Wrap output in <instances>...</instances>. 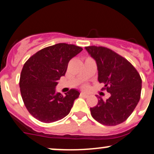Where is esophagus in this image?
Returning <instances> with one entry per match:
<instances>
[{
    "label": "esophagus",
    "mask_w": 154,
    "mask_h": 154,
    "mask_svg": "<svg viewBox=\"0 0 154 154\" xmlns=\"http://www.w3.org/2000/svg\"><path fill=\"white\" fill-rule=\"evenodd\" d=\"M80 96H82V97H88V96H89V94H87V93H85V92H81L80 93Z\"/></svg>",
    "instance_id": "obj_1"
}]
</instances>
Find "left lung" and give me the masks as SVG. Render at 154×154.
<instances>
[{
    "mask_svg": "<svg viewBox=\"0 0 154 154\" xmlns=\"http://www.w3.org/2000/svg\"><path fill=\"white\" fill-rule=\"evenodd\" d=\"M85 48L97 63L98 81L104 84L102 90L111 94L106 100L99 97L97 104L90 108L91 116L103 125H119L127 120L140 100V75L128 60L109 48Z\"/></svg>",
    "mask_w": 154,
    "mask_h": 154,
    "instance_id": "8db88e82",
    "label": "left lung"
}]
</instances>
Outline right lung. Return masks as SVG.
I'll list each match as a JSON object with an SVG mask.
<instances>
[{
    "mask_svg": "<svg viewBox=\"0 0 154 154\" xmlns=\"http://www.w3.org/2000/svg\"><path fill=\"white\" fill-rule=\"evenodd\" d=\"M82 51L74 45L59 43L40 50L24 63L20 91L26 108L37 120L51 123L70 112L80 92L71 89L63 96L55 88L57 80L66 74L70 60Z\"/></svg>",
    "mask_w": 154,
    "mask_h": 154,
    "instance_id": "right-lung-1",
    "label": "right lung"
}]
</instances>
